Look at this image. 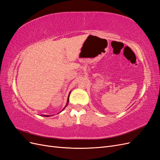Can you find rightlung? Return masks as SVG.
<instances>
[{"instance_id":"right-lung-1","label":"right lung","mask_w":160,"mask_h":160,"mask_svg":"<svg viewBox=\"0 0 160 160\" xmlns=\"http://www.w3.org/2000/svg\"><path fill=\"white\" fill-rule=\"evenodd\" d=\"M70 93H71V92L69 93V95H68V98H67V103H66V105H65V106L64 107V108L62 109V111H63L64 109H65V108L67 107V105H68V103H69V95H70ZM42 116H44V117H49V116H51V115H42Z\"/></svg>"}]
</instances>
